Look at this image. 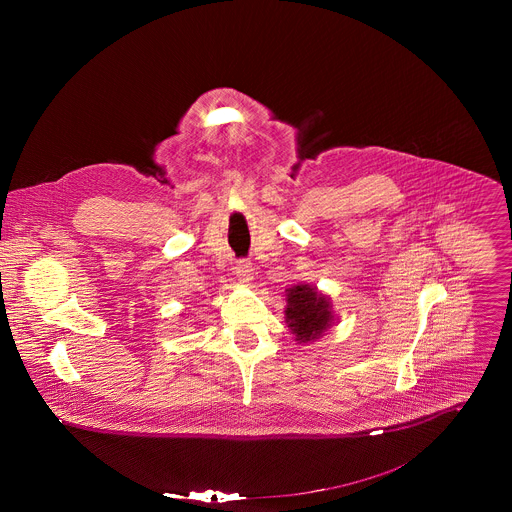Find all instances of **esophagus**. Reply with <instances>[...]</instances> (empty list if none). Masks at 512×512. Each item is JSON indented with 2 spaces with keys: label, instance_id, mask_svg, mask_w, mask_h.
Instances as JSON below:
<instances>
[{
  "label": "esophagus",
  "instance_id": "34e87169",
  "mask_svg": "<svg viewBox=\"0 0 512 512\" xmlns=\"http://www.w3.org/2000/svg\"><path fill=\"white\" fill-rule=\"evenodd\" d=\"M234 274H236V278H238L242 284L252 282V278H254V268H252L250 260H238V262H236V268H234Z\"/></svg>",
  "mask_w": 512,
  "mask_h": 512
}]
</instances>
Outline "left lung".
<instances>
[{
    "label": "left lung",
    "mask_w": 512,
    "mask_h": 512,
    "mask_svg": "<svg viewBox=\"0 0 512 512\" xmlns=\"http://www.w3.org/2000/svg\"><path fill=\"white\" fill-rule=\"evenodd\" d=\"M286 323L295 341L313 343L335 323L331 299L311 284H295L286 290Z\"/></svg>",
    "instance_id": "8db88e82"
}]
</instances>
